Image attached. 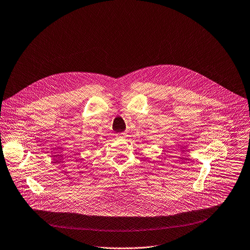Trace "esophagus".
Returning a JSON list of instances; mask_svg holds the SVG:
<instances>
[{
    "mask_svg": "<svg viewBox=\"0 0 250 250\" xmlns=\"http://www.w3.org/2000/svg\"><path fill=\"white\" fill-rule=\"evenodd\" d=\"M125 136V133H118L117 138H124Z\"/></svg>",
    "mask_w": 250,
    "mask_h": 250,
    "instance_id": "obj_1",
    "label": "esophagus"
}]
</instances>
